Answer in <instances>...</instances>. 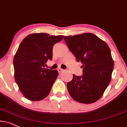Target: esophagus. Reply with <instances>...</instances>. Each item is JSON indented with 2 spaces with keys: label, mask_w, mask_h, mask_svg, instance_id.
<instances>
[{
  "label": "esophagus",
  "mask_w": 127,
  "mask_h": 127,
  "mask_svg": "<svg viewBox=\"0 0 127 127\" xmlns=\"http://www.w3.org/2000/svg\"><path fill=\"white\" fill-rule=\"evenodd\" d=\"M58 72L59 73H61L63 72L64 70L62 69H61V68H59V69H58Z\"/></svg>",
  "instance_id": "obj_1"
}]
</instances>
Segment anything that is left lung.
I'll return each mask as SVG.
<instances>
[{"label":"left lung","mask_w":127,"mask_h":127,"mask_svg":"<svg viewBox=\"0 0 127 127\" xmlns=\"http://www.w3.org/2000/svg\"><path fill=\"white\" fill-rule=\"evenodd\" d=\"M64 40L77 62L83 64L82 75L73 74L67 84L69 94L79 102H95L102 96L111 79L114 65L110 49L91 33L65 36Z\"/></svg>","instance_id":"8db88e82"}]
</instances>
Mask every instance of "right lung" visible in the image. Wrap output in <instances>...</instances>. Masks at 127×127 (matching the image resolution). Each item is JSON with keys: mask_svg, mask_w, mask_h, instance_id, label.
<instances>
[{"mask_svg": "<svg viewBox=\"0 0 127 127\" xmlns=\"http://www.w3.org/2000/svg\"><path fill=\"white\" fill-rule=\"evenodd\" d=\"M64 36L37 33L28 35L19 46L13 59L15 79L28 99L40 101L48 96L58 76L57 70L45 68L52 59V49Z\"/></svg>", "mask_w": 127, "mask_h": 127, "instance_id": "1", "label": "right lung"}]
</instances>
